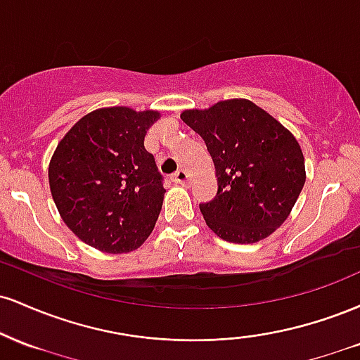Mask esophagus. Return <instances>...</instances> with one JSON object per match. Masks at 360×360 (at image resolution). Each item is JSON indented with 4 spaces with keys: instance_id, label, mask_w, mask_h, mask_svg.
Instances as JSON below:
<instances>
[{
    "instance_id": "34e87169",
    "label": "esophagus",
    "mask_w": 360,
    "mask_h": 360,
    "mask_svg": "<svg viewBox=\"0 0 360 360\" xmlns=\"http://www.w3.org/2000/svg\"><path fill=\"white\" fill-rule=\"evenodd\" d=\"M172 181H174L176 184H186L189 181V176L186 174L184 171H177L172 174Z\"/></svg>"
}]
</instances>
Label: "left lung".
<instances>
[{
	"label": "left lung",
	"instance_id": "8db88e82",
	"mask_svg": "<svg viewBox=\"0 0 360 360\" xmlns=\"http://www.w3.org/2000/svg\"><path fill=\"white\" fill-rule=\"evenodd\" d=\"M181 120L205 140L214 164L217 196L200 205L206 225L232 243H255L276 232L307 181L295 135L243 98L184 110Z\"/></svg>",
	"mask_w": 360,
	"mask_h": 360
}]
</instances>
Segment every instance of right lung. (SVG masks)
<instances>
[{"label":"right lung","instance_id":"obj_1","mask_svg":"<svg viewBox=\"0 0 360 360\" xmlns=\"http://www.w3.org/2000/svg\"><path fill=\"white\" fill-rule=\"evenodd\" d=\"M159 118L155 110H94L53 152L49 164L53 203L72 233L94 249L125 254L154 230L166 189L143 139Z\"/></svg>","mask_w":360,"mask_h":360}]
</instances>
